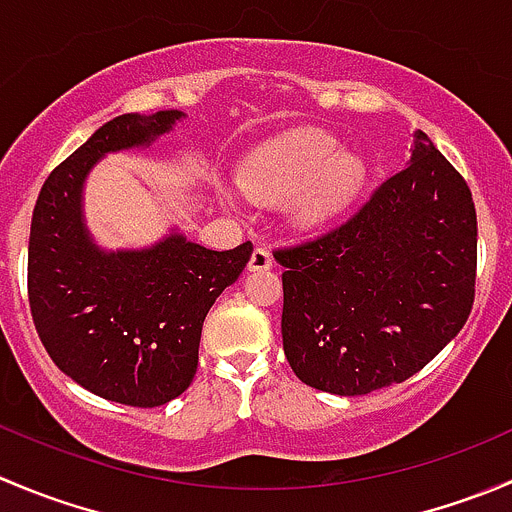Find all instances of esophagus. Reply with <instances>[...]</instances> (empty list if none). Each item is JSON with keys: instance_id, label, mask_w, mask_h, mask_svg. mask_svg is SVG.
Segmentation results:
<instances>
[{"instance_id": "34e87169", "label": "esophagus", "mask_w": 512, "mask_h": 512, "mask_svg": "<svg viewBox=\"0 0 512 512\" xmlns=\"http://www.w3.org/2000/svg\"><path fill=\"white\" fill-rule=\"evenodd\" d=\"M272 252L267 250V247H255V250H252V255H250V262H247V267H250L252 272L255 270H270L272 267Z\"/></svg>"}]
</instances>
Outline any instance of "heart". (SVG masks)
Wrapping results in <instances>:
<instances>
[{
    "label": "heart",
    "mask_w": 512,
    "mask_h": 512,
    "mask_svg": "<svg viewBox=\"0 0 512 512\" xmlns=\"http://www.w3.org/2000/svg\"><path fill=\"white\" fill-rule=\"evenodd\" d=\"M240 187L260 200L292 198L287 220L297 230H317L335 220L365 180V167L337 140L317 130H295L247 155Z\"/></svg>",
    "instance_id": "b5f03b06"
}]
</instances>
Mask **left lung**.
Returning <instances> with one entry per match:
<instances>
[{
	"label": "left lung",
	"instance_id": "obj_1",
	"mask_svg": "<svg viewBox=\"0 0 512 512\" xmlns=\"http://www.w3.org/2000/svg\"><path fill=\"white\" fill-rule=\"evenodd\" d=\"M408 167L335 230L275 250L282 347L295 375L367 395L423 370L473 310L478 220L470 187L415 130Z\"/></svg>",
	"mask_w": 512,
	"mask_h": 512
}]
</instances>
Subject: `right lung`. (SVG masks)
Wrapping results in <instances>:
<instances>
[{"label":"right lung","instance_id":"obj_1","mask_svg":"<svg viewBox=\"0 0 512 512\" xmlns=\"http://www.w3.org/2000/svg\"><path fill=\"white\" fill-rule=\"evenodd\" d=\"M182 117L165 109L102 124L44 180L29 230V307L44 350L84 390L132 408H157L190 388L202 322L252 255V242L217 252L180 232L107 252L89 235V170L109 152L150 147Z\"/></svg>","mask_w":512,"mask_h":512}]
</instances>
